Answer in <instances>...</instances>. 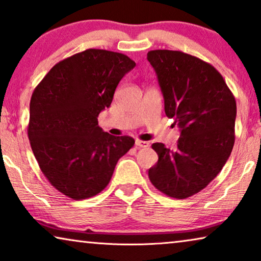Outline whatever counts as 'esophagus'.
<instances>
[{"instance_id": "esophagus-1", "label": "esophagus", "mask_w": 261, "mask_h": 261, "mask_svg": "<svg viewBox=\"0 0 261 261\" xmlns=\"http://www.w3.org/2000/svg\"><path fill=\"white\" fill-rule=\"evenodd\" d=\"M135 145H136V147H138V149H141V147H149L150 143L145 142V141H139V139H137V141L135 142Z\"/></svg>"}]
</instances>
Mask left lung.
<instances>
[{"label":"left lung","mask_w":261,"mask_h":261,"mask_svg":"<svg viewBox=\"0 0 261 261\" xmlns=\"http://www.w3.org/2000/svg\"><path fill=\"white\" fill-rule=\"evenodd\" d=\"M164 97L165 114L180 137L174 150L153 143L157 164L149 170L152 185L184 199L205 189L220 172L234 145L237 104L223 76L200 58L176 50H151Z\"/></svg>","instance_id":"left-lung-1"}]
</instances>
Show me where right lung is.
Instances as JSON below:
<instances>
[{
    "label": "right lung",
    "instance_id": "add662e5",
    "mask_svg": "<svg viewBox=\"0 0 261 261\" xmlns=\"http://www.w3.org/2000/svg\"><path fill=\"white\" fill-rule=\"evenodd\" d=\"M136 67L126 55L88 49L58 62L33 92L28 137L54 188L75 200L98 194L135 144L98 126L120 80Z\"/></svg>",
    "mask_w": 261,
    "mask_h": 261
}]
</instances>
